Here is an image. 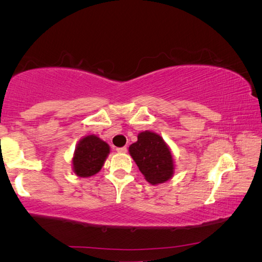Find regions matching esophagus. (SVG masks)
I'll return each mask as SVG.
<instances>
[{"instance_id":"1","label":"esophagus","mask_w":262,"mask_h":262,"mask_svg":"<svg viewBox=\"0 0 262 262\" xmlns=\"http://www.w3.org/2000/svg\"><path fill=\"white\" fill-rule=\"evenodd\" d=\"M117 151H118V152H122V154H125V152H127V147L117 148Z\"/></svg>"}]
</instances>
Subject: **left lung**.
I'll use <instances>...</instances> for the list:
<instances>
[{
  "mask_svg": "<svg viewBox=\"0 0 262 262\" xmlns=\"http://www.w3.org/2000/svg\"><path fill=\"white\" fill-rule=\"evenodd\" d=\"M129 152L142 174L150 184H162L173 173V159L165 142L151 132H142Z\"/></svg>",
  "mask_w": 262,
  "mask_h": 262,
  "instance_id": "obj_1",
  "label": "left lung"
}]
</instances>
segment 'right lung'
Masks as SVG:
<instances>
[{
  "mask_svg": "<svg viewBox=\"0 0 262 262\" xmlns=\"http://www.w3.org/2000/svg\"><path fill=\"white\" fill-rule=\"evenodd\" d=\"M110 152L106 142L95 135H89L79 142L73 158L74 171L78 177H91L100 171Z\"/></svg>",
  "mask_w": 262,
  "mask_h": 262,
  "instance_id": "right-lung-1",
  "label": "right lung"
}]
</instances>
